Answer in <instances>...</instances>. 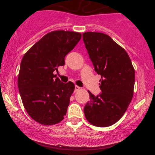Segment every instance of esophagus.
<instances>
[{"label":"esophagus","mask_w":155,"mask_h":155,"mask_svg":"<svg viewBox=\"0 0 155 155\" xmlns=\"http://www.w3.org/2000/svg\"><path fill=\"white\" fill-rule=\"evenodd\" d=\"M80 89H81V88H80L79 87H78V86H76V87H75V92H77V91H79V90H80Z\"/></svg>","instance_id":"esophagus-1"}]
</instances>
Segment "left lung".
<instances>
[{
    "label": "left lung",
    "instance_id": "8db88e82",
    "mask_svg": "<svg viewBox=\"0 0 155 155\" xmlns=\"http://www.w3.org/2000/svg\"><path fill=\"white\" fill-rule=\"evenodd\" d=\"M83 41L95 71L101 76V93L88 91L90 101L84 108L87 120L97 127H108L124 115L133 96L135 70L130 57L109 35L85 32Z\"/></svg>",
    "mask_w": 155,
    "mask_h": 155
}]
</instances>
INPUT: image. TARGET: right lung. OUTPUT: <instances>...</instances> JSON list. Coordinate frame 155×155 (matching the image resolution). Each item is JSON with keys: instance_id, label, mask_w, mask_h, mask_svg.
<instances>
[{"instance_id": "add662e5", "label": "right lung", "mask_w": 155, "mask_h": 155, "mask_svg": "<svg viewBox=\"0 0 155 155\" xmlns=\"http://www.w3.org/2000/svg\"><path fill=\"white\" fill-rule=\"evenodd\" d=\"M81 38L77 32L46 34L23 56L18 87L23 106L32 119L44 125L58 124L66 114L75 85L60 82L53 74L65 65V57Z\"/></svg>"}]
</instances>
